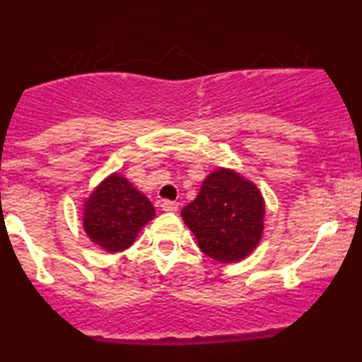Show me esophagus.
I'll return each mask as SVG.
<instances>
[{"mask_svg": "<svg viewBox=\"0 0 362 362\" xmlns=\"http://www.w3.org/2000/svg\"><path fill=\"white\" fill-rule=\"evenodd\" d=\"M161 209L167 211V213H177V209H178V202H173V201H163V202H161Z\"/></svg>", "mask_w": 362, "mask_h": 362, "instance_id": "34e87169", "label": "esophagus"}]
</instances>
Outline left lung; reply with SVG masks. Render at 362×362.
I'll list each match as a JSON object with an SVG mask.
<instances>
[{
    "mask_svg": "<svg viewBox=\"0 0 362 362\" xmlns=\"http://www.w3.org/2000/svg\"><path fill=\"white\" fill-rule=\"evenodd\" d=\"M264 213L259 189L238 173L219 168L202 182L197 197L182 209V218L207 257L231 264L257 247Z\"/></svg>",
    "mask_w": 362,
    "mask_h": 362,
    "instance_id": "left-lung-1",
    "label": "left lung"
}]
</instances>
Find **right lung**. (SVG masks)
I'll use <instances>...</instances> for the list:
<instances>
[{"mask_svg": "<svg viewBox=\"0 0 362 362\" xmlns=\"http://www.w3.org/2000/svg\"><path fill=\"white\" fill-rule=\"evenodd\" d=\"M155 218V207L124 177L112 175L86 201L83 226L91 242L109 252L126 250Z\"/></svg>", "mask_w": 362, "mask_h": 362, "instance_id": "1", "label": "right lung"}]
</instances>
